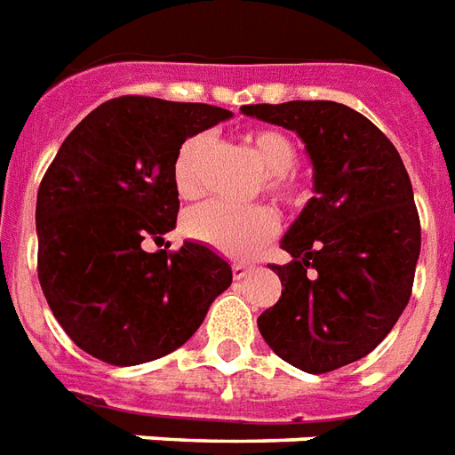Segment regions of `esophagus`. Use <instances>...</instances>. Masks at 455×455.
<instances>
[{"label": "esophagus", "mask_w": 455, "mask_h": 455, "mask_svg": "<svg viewBox=\"0 0 455 455\" xmlns=\"http://www.w3.org/2000/svg\"><path fill=\"white\" fill-rule=\"evenodd\" d=\"M251 270H253V267H251L248 262H234V265H231L234 279H243L245 275H248V272H251Z\"/></svg>", "instance_id": "obj_1"}]
</instances>
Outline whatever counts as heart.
I'll list each match as a JSON object with an SVG mask.
<instances>
[{"mask_svg": "<svg viewBox=\"0 0 455 455\" xmlns=\"http://www.w3.org/2000/svg\"><path fill=\"white\" fill-rule=\"evenodd\" d=\"M245 142L265 171L267 193L284 202L304 200L306 190L291 173L299 151L289 134L279 130H255L245 137ZM204 149L207 137L195 134L180 144L173 159V185L185 200L200 195V161ZM185 228L195 241L210 245L228 258H251L260 251L262 243H267L277 234V217L262 204L227 207L219 202H207L185 217Z\"/></svg>", "mask_w": 455, "mask_h": 455, "instance_id": "heart-1", "label": "heart"}]
</instances>
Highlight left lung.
<instances>
[{"mask_svg":"<svg viewBox=\"0 0 455 455\" xmlns=\"http://www.w3.org/2000/svg\"><path fill=\"white\" fill-rule=\"evenodd\" d=\"M294 130L313 161L315 197L272 265L282 296L258 328L272 352L296 369L328 373L371 352L405 311L422 228L398 149L376 124L335 100L241 108Z\"/></svg>","mask_w":455,"mask_h":455,"instance_id":"obj_1","label":"left lung"}]
</instances>
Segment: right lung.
<instances>
[{"label":"right lung","mask_w":455,"mask_h":455,"mask_svg":"<svg viewBox=\"0 0 455 455\" xmlns=\"http://www.w3.org/2000/svg\"><path fill=\"white\" fill-rule=\"evenodd\" d=\"M231 110L120 96L67 137L38 188V279L76 347L113 366L171 355L193 338L231 284L207 245L147 253L176 227L173 159L180 144Z\"/></svg>","instance_id":"obj_1"}]
</instances>
